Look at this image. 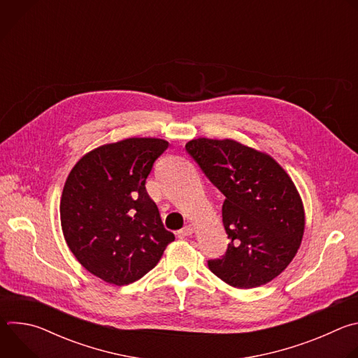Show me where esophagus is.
I'll return each mask as SVG.
<instances>
[{
  "label": "esophagus",
  "mask_w": 358,
  "mask_h": 358,
  "mask_svg": "<svg viewBox=\"0 0 358 358\" xmlns=\"http://www.w3.org/2000/svg\"><path fill=\"white\" fill-rule=\"evenodd\" d=\"M194 231H195V228L192 225H185L181 231H178V235L180 236H189V235L194 234Z\"/></svg>",
  "instance_id": "1"
}]
</instances>
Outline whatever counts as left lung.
Segmentation results:
<instances>
[{
  "mask_svg": "<svg viewBox=\"0 0 358 358\" xmlns=\"http://www.w3.org/2000/svg\"><path fill=\"white\" fill-rule=\"evenodd\" d=\"M189 156L225 195L222 222L228 249L208 261L225 283L250 289L280 275L294 258L304 232V208L289 174L269 155L235 140L199 137Z\"/></svg>",
  "mask_w": 358,
  "mask_h": 358,
  "instance_id": "obj_1",
  "label": "left lung"
}]
</instances>
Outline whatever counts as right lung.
Returning <instances> with one entry per match:
<instances>
[{
  "mask_svg": "<svg viewBox=\"0 0 358 358\" xmlns=\"http://www.w3.org/2000/svg\"><path fill=\"white\" fill-rule=\"evenodd\" d=\"M169 143L131 137L100 145L69 173L61 198L65 241L92 275L124 286L162 259L174 234L162 222L145 178Z\"/></svg>",
  "mask_w": 358,
  "mask_h": 358,
  "instance_id": "right-lung-1",
  "label": "right lung"
}]
</instances>
